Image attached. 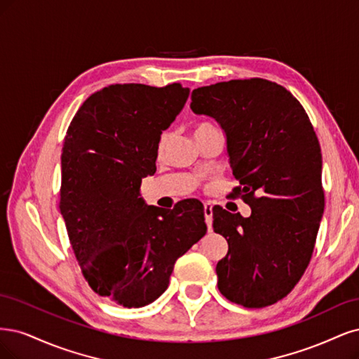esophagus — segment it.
Returning a JSON list of instances; mask_svg holds the SVG:
<instances>
[{"label":"esophagus","instance_id":"34e87169","mask_svg":"<svg viewBox=\"0 0 359 359\" xmlns=\"http://www.w3.org/2000/svg\"><path fill=\"white\" fill-rule=\"evenodd\" d=\"M204 217H205V225L212 229V222H213V204L212 203H204Z\"/></svg>","mask_w":359,"mask_h":359}]
</instances>
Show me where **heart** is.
Listing matches in <instances>:
<instances>
[{
    "mask_svg": "<svg viewBox=\"0 0 359 359\" xmlns=\"http://www.w3.org/2000/svg\"><path fill=\"white\" fill-rule=\"evenodd\" d=\"M209 126H212V125H209V123H198V125L195 126V133H196V131H201V130H204V128H209ZM167 142H168V133H164L163 135H161V138H159L158 149L163 150V149L165 147Z\"/></svg>",
    "mask_w": 359,
    "mask_h": 359,
    "instance_id": "heart-1",
    "label": "heart"
}]
</instances>
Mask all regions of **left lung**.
Listing matches in <instances>:
<instances>
[{"instance_id": "1", "label": "left lung", "mask_w": 359, "mask_h": 359, "mask_svg": "<svg viewBox=\"0 0 359 359\" xmlns=\"http://www.w3.org/2000/svg\"><path fill=\"white\" fill-rule=\"evenodd\" d=\"M195 114L226 135L229 167L249 217L213 207V229L228 241L216 265L217 287L248 309L274 304L302 279L325 207L322 155L299 101L265 79L229 80L192 90Z\"/></svg>"}]
</instances>
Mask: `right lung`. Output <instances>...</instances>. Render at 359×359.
<instances>
[{
    "mask_svg": "<svg viewBox=\"0 0 359 359\" xmlns=\"http://www.w3.org/2000/svg\"><path fill=\"white\" fill-rule=\"evenodd\" d=\"M188 97L180 83L110 85L82 104L64 138L68 238L89 286L123 307L163 295L177 258L207 233L198 200L165 210L140 196L142 179L156 171L161 134Z\"/></svg>",
    "mask_w": 359,
    "mask_h": 359,
    "instance_id": "add662e5",
    "label": "right lung"
}]
</instances>
